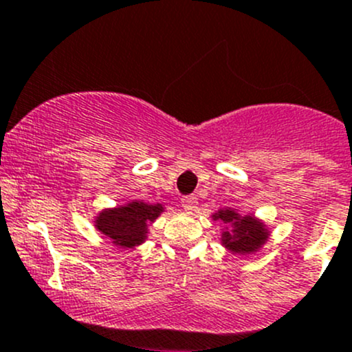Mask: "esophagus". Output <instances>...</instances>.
Instances as JSON below:
<instances>
[{"label":"esophagus","instance_id":"34e87169","mask_svg":"<svg viewBox=\"0 0 352 352\" xmlns=\"http://www.w3.org/2000/svg\"><path fill=\"white\" fill-rule=\"evenodd\" d=\"M181 205H183L184 212L193 213L195 210H197V206H198V200H197V197H186V198H183V200H181Z\"/></svg>","mask_w":352,"mask_h":352}]
</instances>
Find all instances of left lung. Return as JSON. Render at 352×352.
<instances>
[{
  "mask_svg": "<svg viewBox=\"0 0 352 352\" xmlns=\"http://www.w3.org/2000/svg\"><path fill=\"white\" fill-rule=\"evenodd\" d=\"M212 217L213 220H220L227 226H232V230H226L222 234V244L232 252H239V254L256 252L270 235L263 222L251 215H239L235 210H219Z\"/></svg>",
  "mask_w": 352,
  "mask_h": 352,
  "instance_id": "1",
  "label": "left lung"
}]
</instances>
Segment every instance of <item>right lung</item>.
<instances>
[{"instance_id":"right-lung-1","label":"right lung","mask_w":352,"mask_h":352,"mask_svg":"<svg viewBox=\"0 0 352 352\" xmlns=\"http://www.w3.org/2000/svg\"><path fill=\"white\" fill-rule=\"evenodd\" d=\"M162 205H147L144 201H130L118 208L104 210L96 217V229L115 245L135 248L147 237L149 223L162 213Z\"/></svg>"}]
</instances>
